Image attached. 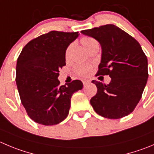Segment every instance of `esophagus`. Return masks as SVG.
<instances>
[{
  "instance_id": "obj_1",
  "label": "esophagus",
  "mask_w": 154,
  "mask_h": 154,
  "mask_svg": "<svg viewBox=\"0 0 154 154\" xmlns=\"http://www.w3.org/2000/svg\"><path fill=\"white\" fill-rule=\"evenodd\" d=\"M82 83H83V85L85 86V85H87L88 83H90V81H89V80H83Z\"/></svg>"
}]
</instances>
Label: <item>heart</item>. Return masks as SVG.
Wrapping results in <instances>:
<instances>
[{"label": "heart", "instance_id": "b5f03b06", "mask_svg": "<svg viewBox=\"0 0 154 154\" xmlns=\"http://www.w3.org/2000/svg\"><path fill=\"white\" fill-rule=\"evenodd\" d=\"M81 43L82 44L83 46L88 51H90L94 47L98 46L97 41L92 37H84L81 39ZM73 48H74V44H71L67 48L66 51V59L68 60L71 56V53L72 51ZM91 70V66L88 65H79L75 67V72L78 75L82 76L87 75Z\"/></svg>", "mask_w": 154, "mask_h": 154}]
</instances>
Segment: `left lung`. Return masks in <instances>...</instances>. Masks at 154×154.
Wrapping results in <instances>:
<instances>
[{
	"instance_id": "1",
	"label": "left lung",
	"mask_w": 154,
	"mask_h": 154,
	"mask_svg": "<svg viewBox=\"0 0 154 154\" xmlns=\"http://www.w3.org/2000/svg\"><path fill=\"white\" fill-rule=\"evenodd\" d=\"M96 39L102 49L96 75H108L109 84L93 80L97 91L90 103L97 114L120 119L134 109L148 79L147 58L140 44L115 25L108 24L82 31Z\"/></svg>"
}]
</instances>
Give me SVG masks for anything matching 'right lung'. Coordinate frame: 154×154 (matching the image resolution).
<instances>
[{
	"mask_svg": "<svg viewBox=\"0 0 154 154\" xmlns=\"http://www.w3.org/2000/svg\"><path fill=\"white\" fill-rule=\"evenodd\" d=\"M79 32L51 31L32 39L17 60L16 82L28 116L37 123L54 125L69 114L72 95L83 84L74 80L60 85L59 69L66 65V50Z\"/></svg>",
	"mask_w": 154,
	"mask_h": 154,
	"instance_id": "obj_1",
	"label": "right lung"
}]
</instances>
